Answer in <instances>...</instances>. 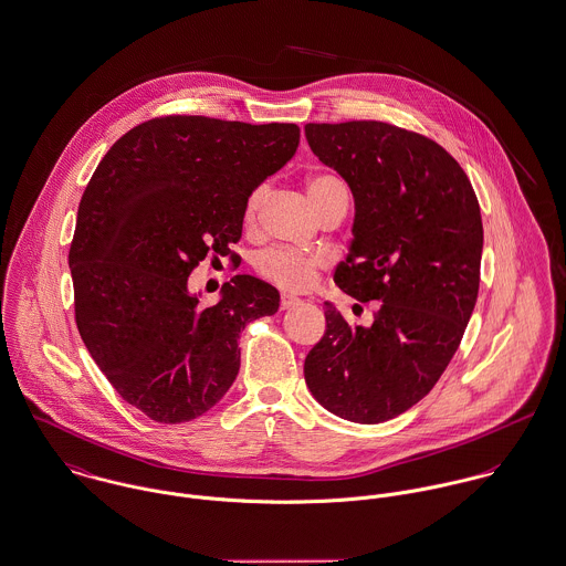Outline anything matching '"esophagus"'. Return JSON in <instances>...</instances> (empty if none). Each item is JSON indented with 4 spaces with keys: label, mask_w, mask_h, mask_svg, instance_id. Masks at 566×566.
Instances as JSON below:
<instances>
[{
    "label": "esophagus",
    "mask_w": 566,
    "mask_h": 566,
    "mask_svg": "<svg viewBox=\"0 0 566 566\" xmlns=\"http://www.w3.org/2000/svg\"><path fill=\"white\" fill-rule=\"evenodd\" d=\"M301 303V298H296V296H290V294H283L281 296V308L285 311V308L296 307Z\"/></svg>",
    "instance_id": "esophagus-1"
}]
</instances>
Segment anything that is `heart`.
Listing matches in <instances>:
<instances>
[{"label": "heart", "mask_w": 566, "mask_h": 566, "mask_svg": "<svg viewBox=\"0 0 566 566\" xmlns=\"http://www.w3.org/2000/svg\"><path fill=\"white\" fill-rule=\"evenodd\" d=\"M339 179L328 175V172H317L308 179V197L313 201V206L331 190L339 188ZM265 197V186H259L251 197L247 199L244 207V218L247 222H253L258 216L259 206ZM322 265V258L311 255V253H301V251H292V249H268L263 253H259L255 259V268L259 274L265 276L268 281H272L274 285L283 287V290H305L313 279L317 268Z\"/></svg>", "instance_id": "b5f03b06"}]
</instances>
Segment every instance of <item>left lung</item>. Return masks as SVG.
Segmentation results:
<instances>
[{"label":"left lung","instance_id":"8db88e82","mask_svg":"<svg viewBox=\"0 0 566 566\" xmlns=\"http://www.w3.org/2000/svg\"><path fill=\"white\" fill-rule=\"evenodd\" d=\"M305 136L355 199L335 283L380 303L369 326L324 303L305 382L342 419L389 421L430 394L459 350L480 287V206L461 164L426 136L380 120L308 123Z\"/></svg>","mask_w":566,"mask_h":566}]
</instances>
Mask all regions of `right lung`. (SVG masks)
<instances>
[{
  "mask_svg": "<svg viewBox=\"0 0 566 566\" xmlns=\"http://www.w3.org/2000/svg\"><path fill=\"white\" fill-rule=\"evenodd\" d=\"M294 123L161 116L105 154L77 209L69 268L80 335L118 396L159 423L209 411L240 371V333L279 290L235 274L201 307L188 276L242 238L251 192L298 149Z\"/></svg>",
  "mask_w": 566,
  "mask_h": 566,
  "instance_id": "right-lung-1",
  "label": "right lung"
}]
</instances>
